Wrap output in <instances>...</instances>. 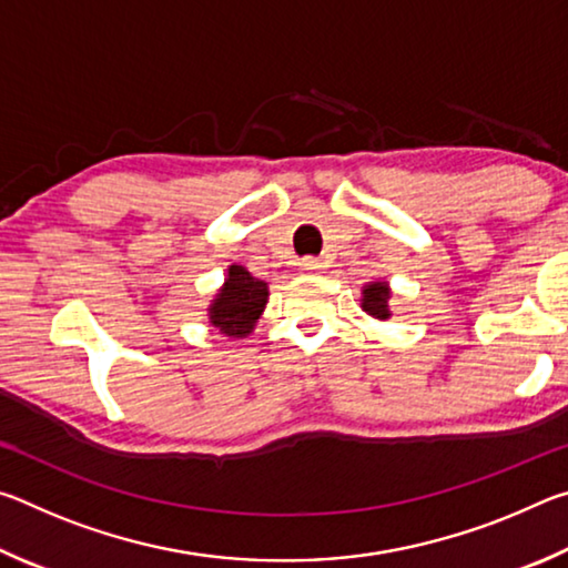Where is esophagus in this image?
Listing matches in <instances>:
<instances>
[{"label":"esophagus","instance_id":"1","mask_svg":"<svg viewBox=\"0 0 568 568\" xmlns=\"http://www.w3.org/2000/svg\"><path fill=\"white\" fill-rule=\"evenodd\" d=\"M321 263L315 261V257H303L301 261V273H305V275H313V273H318L321 271Z\"/></svg>","mask_w":568,"mask_h":568}]
</instances>
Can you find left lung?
<instances>
[{
  "label": "left lung",
  "instance_id": "obj_1",
  "mask_svg": "<svg viewBox=\"0 0 568 568\" xmlns=\"http://www.w3.org/2000/svg\"><path fill=\"white\" fill-rule=\"evenodd\" d=\"M390 285L388 281H383V277H378V281H371L363 285L361 291V307L365 313L371 315V318L376 321H388L390 318Z\"/></svg>",
  "mask_w": 568,
  "mask_h": 568
}]
</instances>
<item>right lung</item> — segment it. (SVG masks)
I'll return each instance as SVG.
<instances>
[{
  "mask_svg": "<svg viewBox=\"0 0 568 568\" xmlns=\"http://www.w3.org/2000/svg\"><path fill=\"white\" fill-rule=\"evenodd\" d=\"M267 283L250 275L243 265H230L225 283L207 305V321L225 338H247L267 305Z\"/></svg>",
  "mask_w": 568,
  "mask_h": 568,
  "instance_id": "right-lung-1",
  "label": "right lung"
}]
</instances>
